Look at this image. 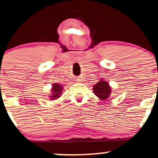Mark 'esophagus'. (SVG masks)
I'll use <instances>...</instances> for the list:
<instances>
[{
    "label": "esophagus",
    "instance_id": "obj_1",
    "mask_svg": "<svg viewBox=\"0 0 158 158\" xmlns=\"http://www.w3.org/2000/svg\"><path fill=\"white\" fill-rule=\"evenodd\" d=\"M81 79H79H79H77V81H81Z\"/></svg>",
    "mask_w": 158,
    "mask_h": 158
}]
</instances>
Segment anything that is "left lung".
<instances>
[{"label": "left lung", "mask_w": 158, "mask_h": 158, "mask_svg": "<svg viewBox=\"0 0 158 158\" xmlns=\"http://www.w3.org/2000/svg\"><path fill=\"white\" fill-rule=\"evenodd\" d=\"M94 93L102 100L109 97L110 94V87L106 81H100L94 85Z\"/></svg>", "instance_id": "1"}]
</instances>
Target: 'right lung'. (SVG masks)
<instances>
[{
	"label": "right lung",
	"instance_id": "right-lung-1",
	"mask_svg": "<svg viewBox=\"0 0 158 158\" xmlns=\"http://www.w3.org/2000/svg\"><path fill=\"white\" fill-rule=\"evenodd\" d=\"M52 96H50V99H56L57 98H59L60 97V95L61 94V92H62L63 88L61 87V85H58V84H55L54 83L53 85H52Z\"/></svg>",
	"mask_w": 158,
	"mask_h": 158
}]
</instances>
